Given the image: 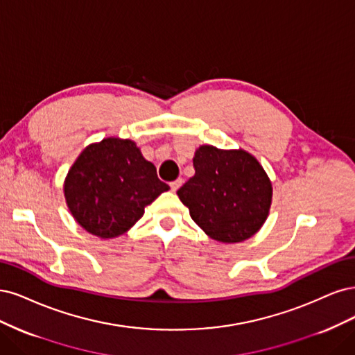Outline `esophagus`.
Here are the masks:
<instances>
[{
    "label": "esophagus",
    "instance_id": "obj_1",
    "mask_svg": "<svg viewBox=\"0 0 355 355\" xmlns=\"http://www.w3.org/2000/svg\"><path fill=\"white\" fill-rule=\"evenodd\" d=\"M181 184H182V180L178 178V180L173 181V182H169V187H171V190H173V191H177L181 187Z\"/></svg>",
    "mask_w": 355,
    "mask_h": 355
}]
</instances>
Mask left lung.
Instances as JSON below:
<instances>
[{"label": "left lung", "mask_w": 355, "mask_h": 355, "mask_svg": "<svg viewBox=\"0 0 355 355\" xmlns=\"http://www.w3.org/2000/svg\"><path fill=\"white\" fill-rule=\"evenodd\" d=\"M194 175L177 191L190 216L212 239L236 243L254 236L271 205V182L254 156L243 150L200 146Z\"/></svg>", "instance_id": "1"}]
</instances>
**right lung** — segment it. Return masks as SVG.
Segmentation results:
<instances>
[{"instance_id":"right-lung-1","label":"right lung","mask_w":355,"mask_h":355,"mask_svg":"<svg viewBox=\"0 0 355 355\" xmlns=\"http://www.w3.org/2000/svg\"><path fill=\"white\" fill-rule=\"evenodd\" d=\"M169 186L131 140L106 139L79 155L64 182L73 218L91 234L110 239L139 221L144 207Z\"/></svg>"}]
</instances>
